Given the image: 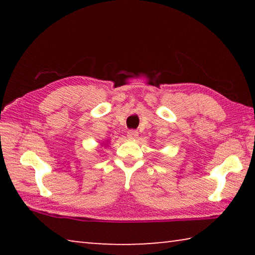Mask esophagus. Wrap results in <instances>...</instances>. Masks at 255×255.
I'll return each mask as SVG.
<instances>
[{"label": "esophagus", "mask_w": 255, "mask_h": 255, "mask_svg": "<svg viewBox=\"0 0 255 255\" xmlns=\"http://www.w3.org/2000/svg\"><path fill=\"white\" fill-rule=\"evenodd\" d=\"M127 136H128L129 138H131V139H133V138H137L138 131L135 130V129H130V130H128Z\"/></svg>", "instance_id": "1"}]
</instances>
